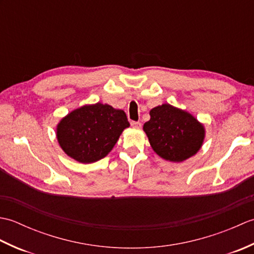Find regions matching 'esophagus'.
Returning <instances> with one entry per match:
<instances>
[{
    "label": "esophagus",
    "instance_id": "34e87169",
    "mask_svg": "<svg viewBox=\"0 0 254 254\" xmlns=\"http://www.w3.org/2000/svg\"><path fill=\"white\" fill-rule=\"evenodd\" d=\"M131 126H132L133 127H135V128H141L142 123L138 122V121H132V122H131Z\"/></svg>",
    "mask_w": 254,
    "mask_h": 254
}]
</instances>
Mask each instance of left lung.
Returning a JSON list of instances; mask_svg holds the SVG:
<instances>
[{
	"instance_id": "obj_1",
	"label": "left lung",
	"mask_w": 254,
	"mask_h": 254,
	"mask_svg": "<svg viewBox=\"0 0 254 254\" xmlns=\"http://www.w3.org/2000/svg\"><path fill=\"white\" fill-rule=\"evenodd\" d=\"M144 131L160 157L179 163L196 154L204 139V127L190 113L168 104L150 110Z\"/></svg>"
}]
</instances>
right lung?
Returning <instances> with one entry per match:
<instances>
[{"label":"right lung","mask_w":254,"mask_h":254,"mask_svg":"<svg viewBox=\"0 0 254 254\" xmlns=\"http://www.w3.org/2000/svg\"><path fill=\"white\" fill-rule=\"evenodd\" d=\"M128 126L124 111L98 102L68 113L59 123L57 136L69 157L90 164L106 157Z\"/></svg>","instance_id":"1"}]
</instances>
